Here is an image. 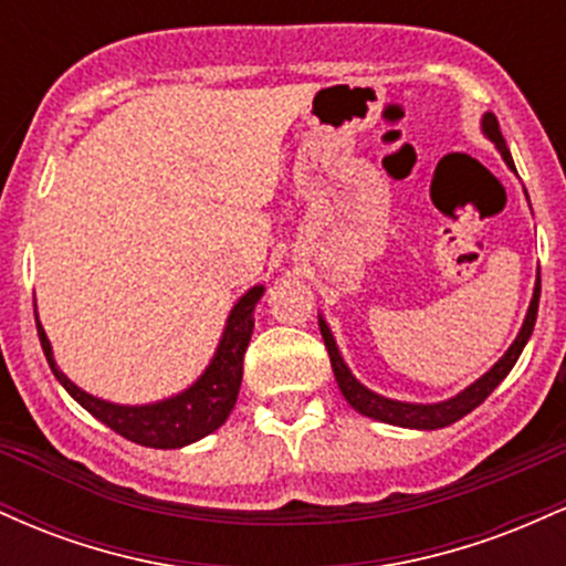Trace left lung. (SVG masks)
<instances>
[{"label": "left lung", "instance_id": "obj_1", "mask_svg": "<svg viewBox=\"0 0 566 566\" xmlns=\"http://www.w3.org/2000/svg\"><path fill=\"white\" fill-rule=\"evenodd\" d=\"M482 133H484L486 140L495 143L500 157H503L505 165H509L511 170L516 172V167H513V159H511V151H509V146H505V138H503V133H500V125H497L495 114H492V112H486L482 116ZM537 303H541V271H537L535 290H532V301H530L527 316H524L522 329H518L516 340L511 343L509 350L500 356L495 365L486 369L482 378L473 380L471 386L463 388V391L450 396V399H444V401H428V405H423V401L388 399V396L375 394L373 388H367L365 382L356 380V375L350 373V367L346 365V359L340 356V348H337L333 329H329V324L324 322V316H319V329H322V337H324V346H327L329 365H333L337 388H340V394L346 396V401L356 409V412L365 415V418L380 420V423H388V426L415 428V431H437V428L452 426V423H458L460 418H465L471 409H476L479 405H482L486 396L495 391L500 382L505 380V375L511 373L513 365H516V359L522 356L524 346H527L532 329H535Z\"/></svg>", "mask_w": 566, "mask_h": 566}]
</instances>
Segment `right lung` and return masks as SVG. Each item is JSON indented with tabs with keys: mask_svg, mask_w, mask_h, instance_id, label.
<instances>
[{
	"mask_svg": "<svg viewBox=\"0 0 566 566\" xmlns=\"http://www.w3.org/2000/svg\"><path fill=\"white\" fill-rule=\"evenodd\" d=\"M263 284H255L233 303L210 365L205 367V373L191 386L184 388L180 394L167 396V399L148 401V405H116V401L87 394L57 367L53 346H50L48 333L39 322V314H34L36 333L50 369H53L57 382L66 388L76 405H82L103 426H108L119 437L135 441V444L154 447V450H180V447L193 444V441L218 431L231 415L233 405H237L239 386H242L244 350L250 346L252 327H255V316L252 314H255V305L263 297Z\"/></svg>",
	"mask_w": 566,
	"mask_h": 566,
	"instance_id": "1",
	"label": "right lung"
}]
</instances>
